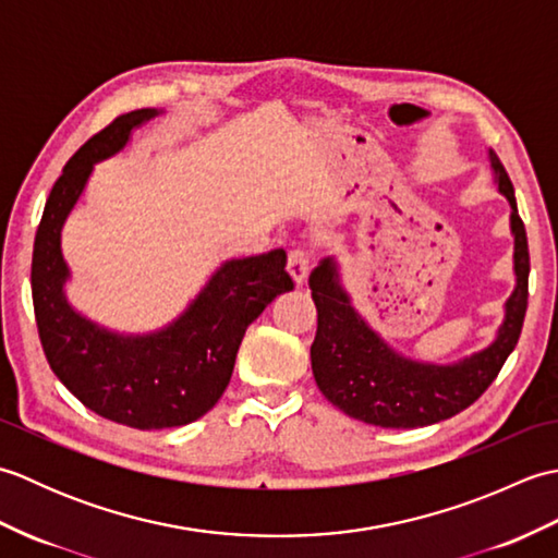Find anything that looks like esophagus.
I'll use <instances>...</instances> for the list:
<instances>
[{
	"mask_svg": "<svg viewBox=\"0 0 558 558\" xmlns=\"http://www.w3.org/2000/svg\"><path fill=\"white\" fill-rule=\"evenodd\" d=\"M288 272H290L294 286H302L306 276H310V256H306V252H302V248H294V252H290Z\"/></svg>",
	"mask_w": 558,
	"mask_h": 558,
	"instance_id": "1",
	"label": "esophagus"
}]
</instances>
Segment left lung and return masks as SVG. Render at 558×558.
<instances>
[{
	"mask_svg": "<svg viewBox=\"0 0 558 558\" xmlns=\"http://www.w3.org/2000/svg\"><path fill=\"white\" fill-rule=\"evenodd\" d=\"M494 184L511 206L515 286L504 302V322L482 350L456 362H424L398 352L357 312L342 286L340 260L326 256L310 276L318 328L312 345L316 386L348 417L384 429L436 424L470 408L501 372L513 352L527 310L530 254L525 225L518 216L515 192L504 165L489 150Z\"/></svg>",
	"mask_w": 558,
	"mask_h": 558,
	"instance_id": "8db88e82",
	"label": "left lung"
}]
</instances>
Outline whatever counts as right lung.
<instances>
[{"mask_svg":"<svg viewBox=\"0 0 558 558\" xmlns=\"http://www.w3.org/2000/svg\"><path fill=\"white\" fill-rule=\"evenodd\" d=\"M165 110H134L83 144L47 198L33 246L31 288L45 357L88 410L132 429L184 426L216 405L230 384L248 324L292 290L286 252L228 258L172 322L124 333L93 322L66 298L71 270L62 230L98 162L122 153Z\"/></svg>","mask_w":558,"mask_h":558,"instance_id":"add662e5","label":"right lung"}]
</instances>
